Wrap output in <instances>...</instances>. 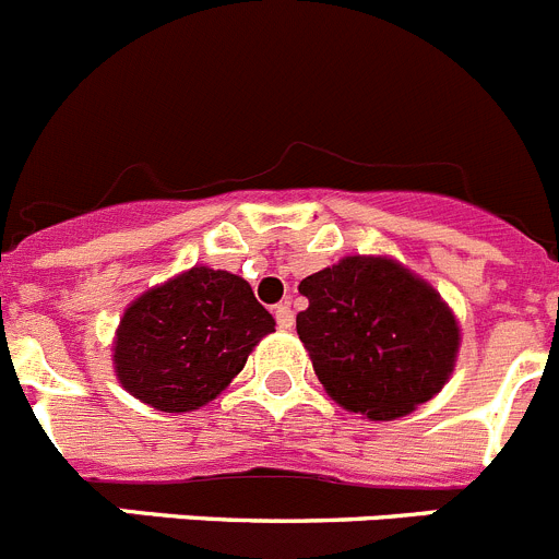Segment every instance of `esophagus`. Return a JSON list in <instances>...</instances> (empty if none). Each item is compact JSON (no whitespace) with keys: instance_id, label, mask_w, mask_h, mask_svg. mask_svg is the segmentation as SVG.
I'll list each match as a JSON object with an SVG mask.
<instances>
[{"instance_id":"esophagus-1","label":"esophagus","mask_w":559,"mask_h":559,"mask_svg":"<svg viewBox=\"0 0 559 559\" xmlns=\"http://www.w3.org/2000/svg\"><path fill=\"white\" fill-rule=\"evenodd\" d=\"M274 319H276V324H280V330H290V326H294V310H290L288 301H283V305L274 307Z\"/></svg>"}]
</instances>
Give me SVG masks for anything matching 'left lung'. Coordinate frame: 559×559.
<instances>
[{
  "instance_id": "1",
  "label": "left lung",
  "mask_w": 559,
  "mask_h": 559,
  "mask_svg": "<svg viewBox=\"0 0 559 559\" xmlns=\"http://www.w3.org/2000/svg\"><path fill=\"white\" fill-rule=\"evenodd\" d=\"M296 332L341 407L391 421L429 402L454 371L460 326L421 276L388 258H343L299 283Z\"/></svg>"
}]
</instances>
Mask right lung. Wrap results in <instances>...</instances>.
Returning <instances> with one entry per match:
<instances>
[{"mask_svg":"<svg viewBox=\"0 0 559 559\" xmlns=\"http://www.w3.org/2000/svg\"><path fill=\"white\" fill-rule=\"evenodd\" d=\"M269 332L274 319L246 280L197 265L127 307L112 366L143 404L188 413L213 402Z\"/></svg>","mask_w":559,"mask_h":559,"instance_id":"obj_1","label":"right lung"}]
</instances>
